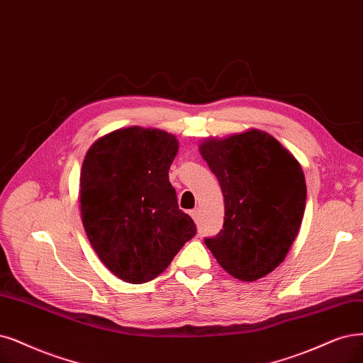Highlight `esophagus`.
Instances as JSON below:
<instances>
[{"label":"esophagus","mask_w":363,"mask_h":363,"mask_svg":"<svg viewBox=\"0 0 363 363\" xmlns=\"http://www.w3.org/2000/svg\"><path fill=\"white\" fill-rule=\"evenodd\" d=\"M190 216H191V218H193L194 221H197V220H199V216H200V209H199V208L191 209V211H190Z\"/></svg>","instance_id":"esophagus-1"}]
</instances>
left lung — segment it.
<instances>
[{"mask_svg": "<svg viewBox=\"0 0 363 363\" xmlns=\"http://www.w3.org/2000/svg\"><path fill=\"white\" fill-rule=\"evenodd\" d=\"M199 151L224 196V224L205 244L225 272L256 281L284 262L302 224L306 184L299 161L269 133L251 128L205 139Z\"/></svg>", "mask_w": 363, "mask_h": 363, "instance_id": "8db88e82", "label": "left lung"}]
</instances>
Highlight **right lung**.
Masks as SVG:
<instances>
[{
  "mask_svg": "<svg viewBox=\"0 0 363 363\" xmlns=\"http://www.w3.org/2000/svg\"><path fill=\"white\" fill-rule=\"evenodd\" d=\"M173 134L119 128L94 142L80 170V217L103 264L119 279H154L196 235L178 206L169 169L178 154Z\"/></svg>",
  "mask_w": 363,
  "mask_h": 363,
  "instance_id": "add662e5",
  "label": "right lung"
}]
</instances>
